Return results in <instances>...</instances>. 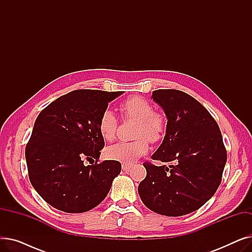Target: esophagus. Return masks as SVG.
Returning <instances> with one entry per match:
<instances>
[{"instance_id": "obj_1", "label": "esophagus", "mask_w": 252, "mask_h": 252, "mask_svg": "<svg viewBox=\"0 0 252 252\" xmlns=\"http://www.w3.org/2000/svg\"><path fill=\"white\" fill-rule=\"evenodd\" d=\"M131 167H133V165H131V164H123V169L125 170V171H128Z\"/></svg>"}]
</instances>
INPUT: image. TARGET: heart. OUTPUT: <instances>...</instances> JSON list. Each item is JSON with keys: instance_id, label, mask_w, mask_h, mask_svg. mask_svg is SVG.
<instances>
[{"instance_id": "obj_1", "label": "heart", "mask_w": 252, "mask_h": 252, "mask_svg": "<svg viewBox=\"0 0 252 252\" xmlns=\"http://www.w3.org/2000/svg\"><path fill=\"white\" fill-rule=\"evenodd\" d=\"M123 119H134L137 122L134 127L131 142H119L106 149V156L111 160L131 164L149 151V142L157 143L163 139L166 130V121L163 114L153 111L152 105L142 97H128L119 104ZM118 121L110 110L102 112L98 129L100 136L107 142L112 141L117 131Z\"/></svg>"}]
</instances>
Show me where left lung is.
<instances>
[{
  "instance_id": "obj_1",
  "label": "left lung",
  "mask_w": 252,
  "mask_h": 252,
  "mask_svg": "<svg viewBox=\"0 0 252 252\" xmlns=\"http://www.w3.org/2000/svg\"><path fill=\"white\" fill-rule=\"evenodd\" d=\"M152 98L167 117L166 135L152 159L169 164L144 162L147 176L138 192L154 213L181 217L214 196L221 182L227 150L215 118L192 96L163 89L153 91Z\"/></svg>"
}]
</instances>
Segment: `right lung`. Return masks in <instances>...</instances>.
<instances>
[{"label":"right lung","instance_id":"1","mask_svg":"<svg viewBox=\"0 0 252 252\" xmlns=\"http://www.w3.org/2000/svg\"><path fill=\"white\" fill-rule=\"evenodd\" d=\"M123 93L75 90L50 103L36 117L25 158L32 187L53 207L85 213L107 196L122 164L99 161L105 143L98 122L108 102ZM86 160L92 165L86 166Z\"/></svg>","mask_w":252,"mask_h":252}]
</instances>
